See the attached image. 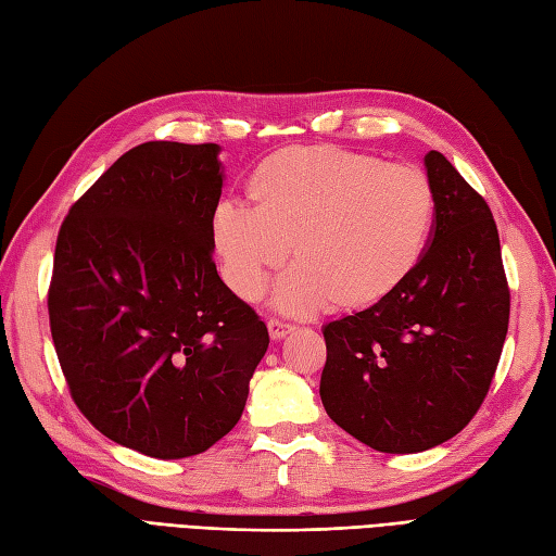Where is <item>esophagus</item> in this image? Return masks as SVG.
<instances>
[{"mask_svg": "<svg viewBox=\"0 0 556 556\" xmlns=\"http://www.w3.org/2000/svg\"><path fill=\"white\" fill-rule=\"evenodd\" d=\"M267 331H269V338H273V340H281V338H287L293 331V326L287 324V321H279V319H269L267 321Z\"/></svg>", "mask_w": 556, "mask_h": 556, "instance_id": "1", "label": "esophagus"}]
</instances>
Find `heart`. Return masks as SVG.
<instances>
[{
  "instance_id": "obj_1",
  "label": "heart",
  "mask_w": 556,
  "mask_h": 556,
  "mask_svg": "<svg viewBox=\"0 0 556 556\" xmlns=\"http://www.w3.org/2000/svg\"><path fill=\"white\" fill-rule=\"evenodd\" d=\"M249 190L255 206L220 199L211 213L220 277L251 303L291 249L295 265L273 291V307L291 317L386 301L414 273L434 218L432 185L418 166L336 146L269 154Z\"/></svg>"
}]
</instances>
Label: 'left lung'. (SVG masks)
Listing matches in <instances>:
<instances>
[{"mask_svg":"<svg viewBox=\"0 0 556 556\" xmlns=\"http://www.w3.org/2000/svg\"><path fill=\"white\" fill-rule=\"evenodd\" d=\"M434 192L430 244L400 289L324 326L321 404L380 453H420L479 410L501 359L509 289L483 197L444 154H425Z\"/></svg>","mask_w":556,"mask_h":556,"instance_id":"obj_1","label":"left lung"}]
</instances>
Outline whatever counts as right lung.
Listing matches in <instances>:
<instances>
[{"mask_svg": "<svg viewBox=\"0 0 556 556\" xmlns=\"http://www.w3.org/2000/svg\"><path fill=\"white\" fill-rule=\"evenodd\" d=\"M218 154L216 142H142L55 241L49 319L70 394L98 432L150 458H190L230 432L269 345L213 263Z\"/></svg>", "mask_w": 556, "mask_h": 556, "instance_id": "obj_1", "label": "right lung"}]
</instances>
